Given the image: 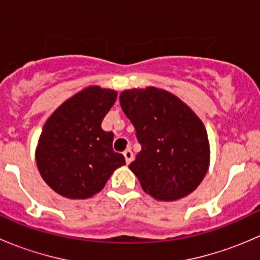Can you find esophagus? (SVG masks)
<instances>
[{"instance_id": "34e87169", "label": "esophagus", "mask_w": 260, "mask_h": 260, "mask_svg": "<svg viewBox=\"0 0 260 260\" xmlns=\"http://www.w3.org/2000/svg\"><path fill=\"white\" fill-rule=\"evenodd\" d=\"M123 154H124V158H125V162H127V164H129V162L133 159V152L131 151V148L125 149V151L123 152Z\"/></svg>"}]
</instances>
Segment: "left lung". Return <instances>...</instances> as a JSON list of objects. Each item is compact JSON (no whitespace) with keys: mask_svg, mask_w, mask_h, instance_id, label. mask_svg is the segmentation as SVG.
Here are the masks:
<instances>
[{"mask_svg":"<svg viewBox=\"0 0 260 260\" xmlns=\"http://www.w3.org/2000/svg\"><path fill=\"white\" fill-rule=\"evenodd\" d=\"M119 102L142 147L129 169L143 190L165 201L192 192L210 159L203 122L177 96L157 88L124 90Z\"/></svg>","mask_w":260,"mask_h":260,"instance_id":"obj_1","label":"left lung"}]
</instances>
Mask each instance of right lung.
<instances>
[{
	"instance_id": "obj_1",
	"label": "right lung",
	"mask_w": 260,
	"mask_h": 260,
	"mask_svg": "<svg viewBox=\"0 0 260 260\" xmlns=\"http://www.w3.org/2000/svg\"><path fill=\"white\" fill-rule=\"evenodd\" d=\"M115 99L114 90L90 86L62 103L44 125L36 164L44 181L61 196L90 198L125 165L124 156L113 151V133L102 129Z\"/></svg>"
}]
</instances>
